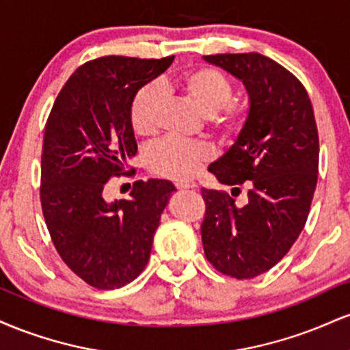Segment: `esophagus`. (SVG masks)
<instances>
[{
    "label": "esophagus",
    "instance_id": "esophagus-1",
    "mask_svg": "<svg viewBox=\"0 0 350 350\" xmlns=\"http://www.w3.org/2000/svg\"><path fill=\"white\" fill-rule=\"evenodd\" d=\"M176 187L179 189V191H187V189H196V183H191V180H184V183H178L176 184Z\"/></svg>",
    "mask_w": 350,
    "mask_h": 350
}]
</instances>
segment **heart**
<instances>
[{
  "instance_id": "obj_1",
  "label": "heart",
  "mask_w": 350,
  "mask_h": 350,
  "mask_svg": "<svg viewBox=\"0 0 350 350\" xmlns=\"http://www.w3.org/2000/svg\"><path fill=\"white\" fill-rule=\"evenodd\" d=\"M178 88L207 115L208 128L226 142L239 138L250 122L248 100L232 98V82L217 69L198 67L184 72L178 80ZM161 105L163 88L158 83H146L136 92L130 105V123L136 135L151 136L158 131ZM212 154L207 143L170 136L148 150L146 163L154 174L184 180L198 174L200 167L211 161Z\"/></svg>"
}]
</instances>
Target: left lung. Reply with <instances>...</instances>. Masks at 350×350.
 Masks as SVG:
<instances>
[{"label":"left lung","instance_id":"left-lung-1","mask_svg":"<svg viewBox=\"0 0 350 350\" xmlns=\"http://www.w3.org/2000/svg\"><path fill=\"white\" fill-rule=\"evenodd\" d=\"M240 79L250 97V122L208 171L220 184L249 187L239 206L226 191L202 189L200 235L208 263L248 280L275 267L306 226L319 171V136L311 100L290 70L258 52L204 55Z\"/></svg>","mask_w":350,"mask_h":350}]
</instances>
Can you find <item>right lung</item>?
<instances>
[{
    "label": "right lung",
    "instance_id": "1",
    "mask_svg": "<svg viewBox=\"0 0 350 350\" xmlns=\"http://www.w3.org/2000/svg\"><path fill=\"white\" fill-rule=\"evenodd\" d=\"M174 55H105L80 66L59 92L44 128L41 206L52 243L79 278L115 290L146 267L152 237L176 191L170 180H136L128 199L108 202L111 178L135 174L138 151L130 105Z\"/></svg>",
    "mask_w": 350,
    "mask_h": 350
}]
</instances>
